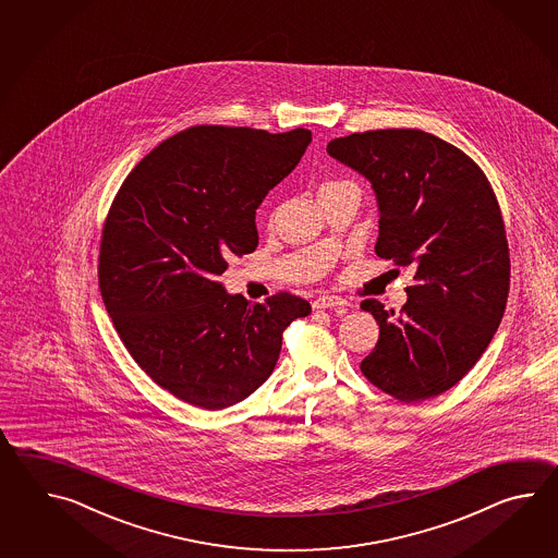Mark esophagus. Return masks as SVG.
<instances>
[{"mask_svg":"<svg viewBox=\"0 0 558 558\" xmlns=\"http://www.w3.org/2000/svg\"><path fill=\"white\" fill-rule=\"evenodd\" d=\"M347 307V301L341 296L335 295H323L317 296L313 301V308H344Z\"/></svg>","mask_w":558,"mask_h":558,"instance_id":"obj_1","label":"esophagus"}]
</instances>
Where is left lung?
<instances>
[{"mask_svg": "<svg viewBox=\"0 0 558 558\" xmlns=\"http://www.w3.org/2000/svg\"><path fill=\"white\" fill-rule=\"evenodd\" d=\"M327 154L373 183L375 253L416 269L399 313L375 299L361 303L379 323L363 375L401 403L449 391L485 353L509 296V241L490 181L427 131L351 133Z\"/></svg>", "mask_w": 558, "mask_h": 558, "instance_id": "8db88e82", "label": "left lung"}]
</instances>
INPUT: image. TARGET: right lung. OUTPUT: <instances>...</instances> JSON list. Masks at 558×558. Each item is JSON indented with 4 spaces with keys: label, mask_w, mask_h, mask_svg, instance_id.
I'll list each match as a JSON object with an SVG mask.
<instances>
[{
    "label": "right lung",
    "mask_w": 558,
    "mask_h": 558,
    "mask_svg": "<svg viewBox=\"0 0 558 558\" xmlns=\"http://www.w3.org/2000/svg\"><path fill=\"white\" fill-rule=\"evenodd\" d=\"M311 131L195 125L145 155L121 183L99 243V291L133 361L185 403L217 411L274 373L283 331L311 305L279 291L227 295L219 277L257 250L255 211Z\"/></svg>",
    "instance_id": "obj_1"
}]
</instances>
